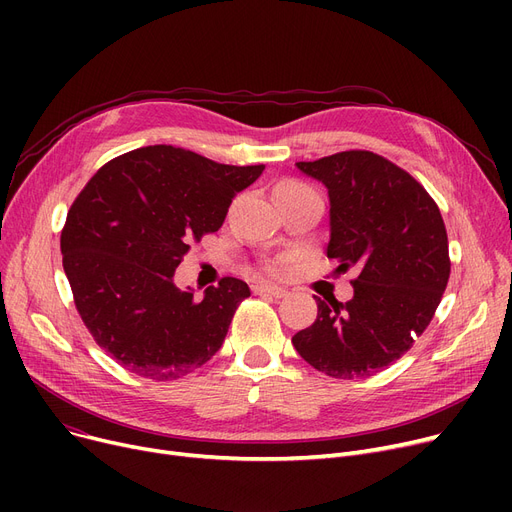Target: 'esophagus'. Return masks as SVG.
Instances as JSON below:
<instances>
[{
	"mask_svg": "<svg viewBox=\"0 0 512 512\" xmlns=\"http://www.w3.org/2000/svg\"><path fill=\"white\" fill-rule=\"evenodd\" d=\"M253 292L255 294H267V297H274V299H284L288 294L286 288H280V286H274V284H255Z\"/></svg>",
	"mask_w": 512,
	"mask_h": 512,
	"instance_id": "1",
	"label": "esophagus"
}]
</instances>
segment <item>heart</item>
Returning a JSON list of instances; mask_svg holds the SVG:
<instances>
[{
  "label": "heart",
  "mask_w": 512,
  "mask_h": 512,
  "mask_svg": "<svg viewBox=\"0 0 512 512\" xmlns=\"http://www.w3.org/2000/svg\"><path fill=\"white\" fill-rule=\"evenodd\" d=\"M305 184H301V182H297V180H284V182H280L278 186H276V191H292V188H303ZM280 270H282V263L280 261H272V263H267V272L270 274H280Z\"/></svg>",
  "instance_id": "b5f03b06"
}]
</instances>
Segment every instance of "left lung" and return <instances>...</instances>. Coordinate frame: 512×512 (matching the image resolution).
I'll use <instances>...</instances> for the list:
<instances>
[{
  "instance_id": "1",
  "label": "left lung",
  "mask_w": 512,
  "mask_h": 512,
  "mask_svg": "<svg viewBox=\"0 0 512 512\" xmlns=\"http://www.w3.org/2000/svg\"><path fill=\"white\" fill-rule=\"evenodd\" d=\"M297 168L330 195L328 257L355 267V294L317 301L297 353L338 380L369 378L398 361L432 321L450 278L442 213L425 188L386 157L342 151Z\"/></svg>"
}]
</instances>
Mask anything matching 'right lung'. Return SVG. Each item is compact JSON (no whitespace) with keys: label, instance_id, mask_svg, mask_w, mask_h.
Here are the masks:
<instances>
[{"label":"right lung","instance_id":"add662e5","mask_svg":"<svg viewBox=\"0 0 512 512\" xmlns=\"http://www.w3.org/2000/svg\"><path fill=\"white\" fill-rule=\"evenodd\" d=\"M263 170L153 145L107 161L74 199L60 238L64 272L87 330L124 369L168 382L220 351L251 297L247 282L222 278L195 299L174 272Z\"/></svg>","mask_w":512,"mask_h":512}]
</instances>
